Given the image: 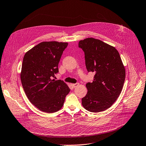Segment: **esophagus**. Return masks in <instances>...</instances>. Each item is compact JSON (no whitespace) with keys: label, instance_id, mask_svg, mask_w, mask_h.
<instances>
[{"label":"esophagus","instance_id":"obj_1","mask_svg":"<svg viewBox=\"0 0 146 146\" xmlns=\"http://www.w3.org/2000/svg\"><path fill=\"white\" fill-rule=\"evenodd\" d=\"M79 83H76V84H72V86L73 87V88H75L77 86H79Z\"/></svg>","mask_w":146,"mask_h":146}]
</instances>
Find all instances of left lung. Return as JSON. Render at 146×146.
Listing matches in <instances>:
<instances>
[{
    "label": "left lung",
    "instance_id": "8db88e82",
    "mask_svg": "<svg viewBox=\"0 0 146 146\" xmlns=\"http://www.w3.org/2000/svg\"><path fill=\"white\" fill-rule=\"evenodd\" d=\"M85 53L88 72L95 73L93 82H88L87 95L82 105L91 112H100L110 108L123 90L125 70L117 50L101 40L88 37L79 42Z\"/></svg>",
    "mask_w": 146,
    "mask_h": 146
}]
</instances>
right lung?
<instances>
[{"instance_id": "obj_1", "label": "right lung", "mask_w": 146, "mask_h": 146, "mask_svg": "<svg viewBox=\"0 0 146 146\" xmlns=\"http://www.w3.org/2000/svg\"><path fill=\"white\" fill-rule=\"evenodd\" d=\"M67 42H42L29 50L23 59L21 72L26 95L40 111L54 113L64 106L70 89L66 83L52 79Z\"/></svg>"}]
</instances>
